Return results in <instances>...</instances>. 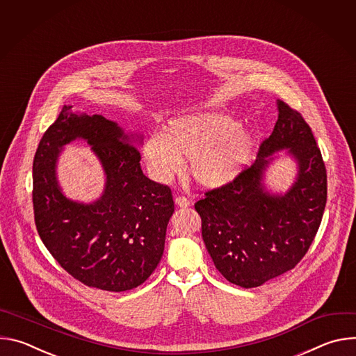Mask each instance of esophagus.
<instances>
[{
  "instance_id": "34e87169",
  "label": "esophagus",
  "mask_w": 356,
  "mask_h": 356,
  "mask_svg": "<svg viewBox=\"0 0 356 356\" xmlns=\"http://www.w3.org/2000/svg\"><path fill=\"white\" fill-rule=\"evenodd\" d=\"M175 202H176V206H179V207H181V209L190 206V200L186 198L184 195H177V197L175 198Z\"/></svg>"
}]
</instances>
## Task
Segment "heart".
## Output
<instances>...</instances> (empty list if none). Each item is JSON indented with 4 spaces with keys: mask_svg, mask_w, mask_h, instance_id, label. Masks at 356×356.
<instances>
[{
    "mask_svg": "<svg viewBox=\"0 0 356 356\" xmlns=\"http://www.w3.org/2000/svg\"><path fill=\"white\" fill-rule=\"evenodd\" d=\"M257 136L227 114L204 111L172 118L163 134L143 143L142 156L147 170L159 181H168L190 161L197 184L214 188L235 180L250 163Z\"/></svg>",
    "mask_w": 356,
    "mask_h": 356,
    "instance_id": "obj_1",
    "label": "heart"
}]
</instances>
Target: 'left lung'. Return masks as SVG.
<instances>
[{
  "label": "left lung",
  "mask_w": 356,
  "mask_h": 356,
  "mask_svg": "<svg viewBox=\"0 0 356 356\" xmlns=\"http://www.w3.org/2000/svg\"><path fill=\"white\" fill-rule=\"evenodd\" d=\"M277 111L255 163L194 204L216 268L245 289L289 272L302 259L327 202V172L309 124L280 99ZM282 149L296 162V177L284 193H275L266 186V172Z\"/></svg>",
  "instance_id": "1"
}]
</instances>
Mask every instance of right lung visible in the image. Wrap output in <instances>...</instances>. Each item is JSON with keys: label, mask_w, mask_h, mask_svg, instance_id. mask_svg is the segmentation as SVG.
Here are the masks:
<instances>
[{"label": "right lung", "mask_w": 356, "mask_h": 356, "mask_svg": "<svg viewBox=\"0 0 356 356\" xmlns=\"http://www.w3.org/2000/svg\"><path fill=\"white\" fill-rule=\"evenodd\" d=\"M77 138L92 146L106 175L104 194L92 203L66 197L57 180L60 152ZM139 142L138 134L125 132L103 115L79 114L65 106L35 154L38 234L59 265L88 287L135 289L162 259L175 202L168 186L143 175L134 145Z\"/></svg>", "instance_id": "add662e5"}]
</instances>
